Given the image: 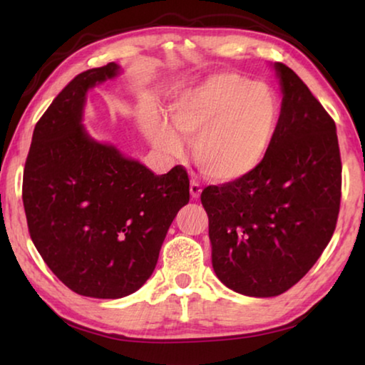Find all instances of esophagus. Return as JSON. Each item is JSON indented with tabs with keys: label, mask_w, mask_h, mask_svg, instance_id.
Here are the masks:
<instances>
[{
	"label": "esophagus",
	"mask_w": 365,
	"mask_h": 365,
	"mask_svg": "<svg viewBox=\"0 0 365 365\" xmlns=\"http://www.w3.org/2000/svg\"><path fill=\"white\" fill-rule=\"evenodd\" d=\"M201 191H202V187L197 182H191V185H190V193H191V197H193V200H197V197H200V195H201Z\"/></svg>",
	"instance_id": "esophagus-1"
}]
</instances>
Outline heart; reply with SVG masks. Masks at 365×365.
Wrapping results in <instances>:
<instances>
[{
	"instance_id": "b5f03b06",
	"label": "heart",
	"mask_w": 365,
	"mask_h": 365,
	"mask_svg": "<svg viewBox=\"0 0 365 365\" xmlns=\"http://www.w3.org/2000/svg\"><path fill=\"white\" fill-rule=\"evenodd\" d=\"M170 122L154 113L146 122L151 143L180 154L191 141L195 163L207 177L233 182L255 172L274 143L280 120L279 96L267 83L235 72L209 76L170 104Z\"/></svg>"
}]
</instances>
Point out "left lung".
<instances>
[{"instance_id":"left-lung-1","label":"left lung","mask_w":365,"mask_h":365,"mask_svg":"<svg viewBox=\"0 0 365 365\" xmlns=\"http://www.w3.org/2000/svg\"><path fill=\"white\" fill-rule=\"evenodd\" d=\"M274 67L283 98L267 158L252 174L201 193L215 275L256 298L285 293L311 270L335 232L341 200L335 122L289 67Z\"/></svg>"}]
</instances>
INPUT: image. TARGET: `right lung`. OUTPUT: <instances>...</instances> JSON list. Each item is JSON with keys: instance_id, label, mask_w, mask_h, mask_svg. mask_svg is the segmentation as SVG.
Listing matches in <instances>:
<instances>
[{"instance_id": "obj_1", "label": "right lung", "mask_w": 365, "mask_h": 365, "mask_svg": "<svg viewBox=\"0 0 365 365\" xmlns=\"http://www.w3.org/2000/svg\"><path fill=\"white\" fill-rule=\"evenodd\" d=\"M119 73L109 63L71 80L36 122L22 200L30 238L67 288L117 299L145 285L172 220L190 201L182 165L164 175L83 128L86 91Z\"/></svg>"}]
</instances>
